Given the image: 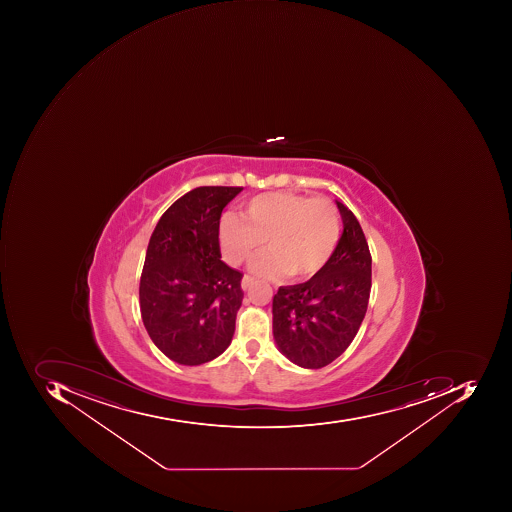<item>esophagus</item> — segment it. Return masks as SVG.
I'll list each match as a JSON object with an SVG mask.
<instances>
[{"label": "esophagus", "instance_id": "esophagus-1", "mask_svg": "<svg viewBox=\"0 0 512 512\" xmlns=\"http://www.w3.org/2000/svg\"><path fill=\"white\" fill-rule=\"evenodd\" d=\"M254 283V277H251V275H244L243 281H241V288H243V291H248L249 288L254 286Z\"/></svg>", "mask_w": 512, "mask_h": 512}]
</instances>
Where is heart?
<instances>
[{
    "label": "heart",
    "mask_w": 512,
    "mask_h": 512,
    "mask_svg": "<svg viewBox=\"0 0 512 512\" xmlns=\"http://www.w3.org/2000/svg\"><path fill=\"white\" fill-rule=\"evenodd\" d=\"M340 238V215L328 198H311L291 192H269L249 201L243 215H226L220 240L229 263L252 261V271L263 278L288 272L291 278H308L328 263Z\"/></svg>",
    "instance_id": "1"
}]
</instances>
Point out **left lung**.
Instances as JSON below:
<instances>
[{
    "mask_svg": "<svg viewBox=\"0 0 512 512\" xmlns=\"http://www.w3.org/2000/svg\"><path fill=\"white\" fill-rule=\"evenodd\" d=\"M343 234L334 254L311 280L281 286L272 301L275 343L284 357L320 369L348 349L360 329L371 294L372 258L363 229L337 201Z\"/></svg>",
    "mask_w": 512,
    "mask_h": 512,
    "instance_id": "left-lung-1",
    "label": "left lung"
}]
</instances>
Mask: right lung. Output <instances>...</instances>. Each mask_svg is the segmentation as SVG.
Segmentation results:
<instances>
[{
    "instance_id": "add662e5",
    "label": "right lung",
    "mask_w": 512,
    "mask_h": 512,
    "mask_svg": "<svg viewBox=\"0 0 512 512\" xmlns=\"http://www.w3.org/2000/svg\"><path fill=\"white\" fill-rule=\"evenodd\" d=\"M243 188L201 186L161 215L140 280L144 328L178 365L214 360L231 345L243 301L240 271L221 261V212Z\"/></svg>"
}]
</instances>
